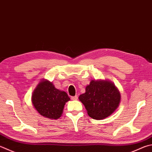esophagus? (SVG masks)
<instances>
[{"label": "esophagus", "mask_w": 152, "mask_h": 152, "mask_svg": "<svg viewBox=\"0 0 152 152\" xmlns=\"http://www.w3.org/2000/svg\"><path fill=\"white\" fill-rule=\"evenodd\" d=\"M71 99L72 100H78V96H72V97L71 98Z\"/></svg>", "instance_id": "1"}]
</instances>
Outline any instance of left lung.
Returning <instances> with one entry per match:
<instances>
[{
    "instance_id": "obj_1",
    "label": "left lung",
    "mask_w": 152,
    "mask_h": 152,
    "mask_svg": "<svg viewBox=\"0 0 152 152\" xmlns=\"http://www.w3.org/2000/svg\"><path fill=\"white\" fill-rule=\"evenodd\" d=\"M79 100L84 105L88 115L93 119L102 120L110 116L119 106L121 95L112 82L107 80H91Z\"/></svg>"
}]
</instances>
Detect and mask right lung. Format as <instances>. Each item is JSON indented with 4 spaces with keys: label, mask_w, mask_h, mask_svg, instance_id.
<instances>
[{
    "label": "right lung",
    "mask_w": 152,
    "mask_h": 152,
    "mask_svg": "<svg viewBox=\"0 0 152 152\" xmlns=\"http://www.w3.org/2000/svg\"><path fill=\"white\" fill-rule=\"evenodd\" d=\"M32 103L38 113L48 119L62 116L66 103L70 100L66 92L55 88L48 80H41L32 94Z\"/></svg>",
    "instance_id": "add662e5"
}]
</instances>
